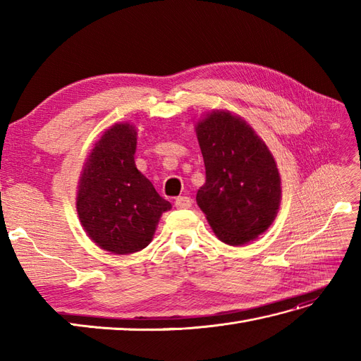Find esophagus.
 <instances>
[{
  "mask_svg": "<svg viewBox=\"0 0 361 361\" xmlns=\"http://www.w3.org/2000/svg\"><path fill=\"white\" fill-rule=\"evenodd\" d=\"M190 204H192V200H190L189 197H178L175 200V208H178V209H188V208H190Z\"/></svg>",
  "mask_w": 361,
  "mask_h": 361,
  "instance_id": "34e87169",
  "label": "esophagus"
}]
</instances>
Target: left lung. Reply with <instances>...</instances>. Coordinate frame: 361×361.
Wrapping results in <instances>:
<instances>
[{
    "label": "left lung",
    "mask_w": 361,
    "mask_h": 361,
    "mask_svg": "<svg viewBox=\"0 0 361 361\" xmlns=\"http://www.w3.org/2000/svg\"><path fill=\"white\" fill-rule=\"evenodd\" d=\"M206 169L197 204L233 247L264 234L279 209L281 176L265 142L240 116L216 110L195 126Z\"/></svg>",
    "instance_id": "8db88e82"
}]
</instances>
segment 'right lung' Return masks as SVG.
I'll return each instance as SVG.
<instances>
[{
    "instance_id": "add662e5",
    "label": "right lung",
    "mask_w": 361,
    "mask_h": 361,
    "mask_svg": "<svg viewBox=\"0 0 361 361\" xmlns=\"http://www.w3.org/2000/svg\"><path fill=\"white\" fill-rule=\"evenodd\" d=\"M136 128L128 122L105 130L80 173L78 214L88 237L114 255H132L152 242L161 214L172 204L135 164Z\"/></svg>"
}]
</instances>
